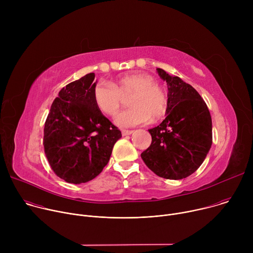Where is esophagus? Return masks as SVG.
I'll return each mask as SVG.
<instances>
[{
	"mask_svg": "<svg viewBox=\"0 0 253 253\" xmlns=\"http://www.w3.org/2000/svg\"><path fill=\"white\" fill-rule=\"evenodd\" d=\"M132 133H133L132 130H122V135L123 136H127V135H130Z\"/></svg>",
	"mask_w": 253,
	"mask_h": 253,
	"instance_id": "obj_1",
	"label": "esophagus"
}]
</instances>
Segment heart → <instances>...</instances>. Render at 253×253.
<instances>
[{"mask_svg": "<svg viewBox=\"0 0 253 253\" xmlns=\"http://www.w3.org/2000/svg\"><path fill=\"white\" fill-rule=\"evenodd\" d=\"M128 96H131L129 103L132 107L115 118L116 124L121 127L146 123L150 118L156 121L167 113L169 103L167 93L149 75L126 74L112 84L100 82L93 89L96 106L103 113L110 116L118 113L124 97Z\"/></svg>", "mask_w": 253, "mask_h": 253, "instance_id": "heart-1", "label": "heart"}]
</instances>
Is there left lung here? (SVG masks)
I'll list each match as a JSON object with an SVG mask.
<instances>
[{"label":"left lung","mask_w":253,"mask_h":253,"mask_svg":"<svg viewBox=\"0 0 253 253\" xmlns=\"http://www.w3.org/2000/svg\"><path fill=\"white\" fill-rule=\"evenodd\" d=\"M156 70L167 83L168 110L162 123L148 130L152 142L141 158L160 177L183 179L200 167L211 148V116L191 85L160 68Z\"/></svg>","instance_id":"left-lung-1"}]
</instances>
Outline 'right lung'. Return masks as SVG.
<instances>
[{
  "label": "right lung",
  "instance_id": "obj_1",
  "mask_svg": "<svg viewBox=\"0 0 253 253\" xmlns=\"http://www.w3.org/2000/svg\"><path fill=\"white\" fill-rule=\"evenodd\" d=\"M94 79L90 73L61 89L45 122L46 157L68 183H86L98 176L122 137L94 102Z\"/></svg>",
  "mask_w": 253,
  "mask_h": 253
}]
</instances>
